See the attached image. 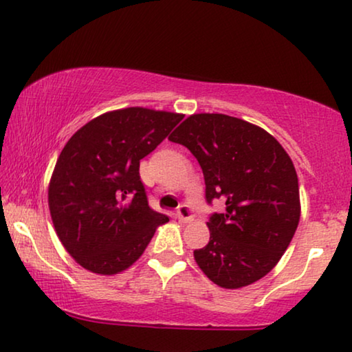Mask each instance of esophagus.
Here are the masks:
<instances>
[{
	"mask_svg": "<svg viewBox=\"0 0 352 352\" xmlns=\"http://www.w3.org/2000/svg\"><path fill=\"white\" fill-rule=\"evenodd\" d=\"M193 219V214H192V210L186 205H182L179 210H177V221H179L181 223H187L190 222Z\"/></svg>",
	"mask_w": 352,
	"mask_h": 352,
	"instance_id": "obj_1",
	"label": "esophagus"
}]
</instances>
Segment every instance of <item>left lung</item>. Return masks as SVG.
<instances>
[{
    "instance_id": "obj_1",
    "label": "left lung",
    "mask_w": 352,
    "mask_h": 352,
    "mask_svg": "<svg viewBox=\"0 0 352 352\" xmlns=\"http://www.w3.org/2000/svg\"><path fill=\"white\" fill-rule=\"evenodd\" d=\"M195 155L205 176L206 200L226 201L212 214L210 243L193 251L214 284L239 289L276 267L300 221L295 166L274 136L226 114H192L168 138Z\"/></svg>"
}]
</instances>
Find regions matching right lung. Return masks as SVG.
Listing matches in <instances>:
<instances>
[{
  "label": "right lung",
  "instance_id": "1",
  "mask_svg": "<svg viewBox=\"0 0 352 352\" xmlns=\"http://www.w3.org/2000/svg\"><path fill=\"white\" fill-rule=\"evenodd\" d=\"M182 117L140 106L116 109L66 142L49 182V210L57 236L80 267L103 276L124 272L170 221L147 205L140 160Z\"/></svg>",
  "mask_w": 352,
  "mask_h": 352
}]
</instances>
